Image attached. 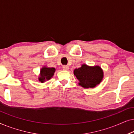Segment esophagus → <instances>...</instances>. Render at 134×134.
I'll list each match as a JSON object with an SVG mask.
<instances>
[{
    "mask_svg": "<svg viewBox=\"0 0 134 134\" xmlns=\"http://www.w3.org/2000/svg\"><path fill=\"white\" fill-rule=\"evenodd\" d=\"M63 70H65V71L68 70L69 66H67V65H64V66H63Z\"/></svg>",
    "mask_w": 134,
    "mask_h": 134,
    "instance_id": "34e87169",
    "label": "esophagus"
}]
</instances>
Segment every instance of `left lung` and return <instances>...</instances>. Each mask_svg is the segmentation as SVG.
I'll list each match as a JSON object with an SVG mask.
<instances>
[{
  "label": "left lung",
  "mask_w": 134,
  "mask_h": 134,
  "mask_svg": "<svg viewBox=\"0 0 134 134\" xmlns=\"http://www.w3.org/2000/svg\"><path fill=\"white\" fill-rule=\"evenodd\" d=\"M74 74L79 81V85L84 88H93L102 82L104 71L99 66H90L86 64L74 70Z\"/></svg>",
  "instance_id": "1"
}]
</instances>
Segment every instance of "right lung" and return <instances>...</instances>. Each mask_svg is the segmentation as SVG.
Here are the masks:
<instances>
[{
  "mask_svg": "<svg viewBox=\"0 0 134 134\" xmlns=\"http://www.w3.org/2000/svg\"><path fill=\"white\" fill-rule=\"evenodd\" d=\"M55 68H49L47 66H43L40 70V76L38 80L41 83H44L46 81L49 80L54 75Z\"/></svg>",
  "mask_w": 134,
  "mask_h": 134,
  "instance_id": "right-lung-1",
  "label": "right lung"
}]
</instances>
